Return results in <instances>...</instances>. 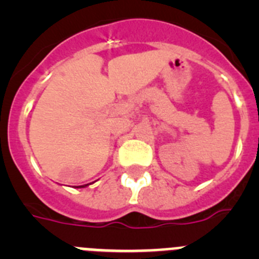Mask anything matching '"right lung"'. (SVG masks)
<instances>
[{
  "label": "right lung",
  "instance_id": "add662e5",
  "mask_svg": "<svg viewBox=\"0 0 259 259\" xmlns=\"http://www.w3.org/2000/svg\"><path fill=\"white\" fill-rule=\"evenodd\" d=\"M87 185H88V184H85V185H79L77 188H83V187H87Z\"/></svg>",
  "mask_w": 259,
  "mask_h": 259
}]
</instances>
